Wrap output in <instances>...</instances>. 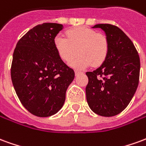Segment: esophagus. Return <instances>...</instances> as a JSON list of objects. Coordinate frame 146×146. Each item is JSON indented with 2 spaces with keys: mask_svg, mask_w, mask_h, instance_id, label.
Wrapping results in <instances>:
<instances>
[{
  "mask_svg": "<svg viewBox=\"0 0 146 146\" xmlns=\"http://www.w3.org/2000/svg\"><path fill=\"white\" fill-rule=\"evenodd\" d=\"M80 73H83V72L79 71V70H76V71H75V74H76V75H78V74H80Z\"/></svg>",
  "mask_w": 146,
  "mask_h": 146,
  "instance_id": "obj_1",
  "label": "esophagus"
}]
</instances>
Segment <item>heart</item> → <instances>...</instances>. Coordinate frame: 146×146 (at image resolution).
I'll use <instances>...</instances> for the list:
<instances>
[{"label": "heart", "instance_id": "obj_1", "mask_svg": "<svg viewBox=\"0 0 146 146\" xmlns=\"http://www.w3.org/2000/svg\"><path fill=\"white\" fill-rule=\"evenodd\" d=\"M66 36L54 37V47L64 61L70 62L80 53L79 57L70 62L76 69H84L93 64L100 66L109 52V41L102 33L87 27H77L66 31Z\"/></svg>", "mask_w": 146, "mask_h": 146}]
</instances>
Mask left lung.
<instances>
[{
    "instance_id": "8db88e82",
    "label": "left lung",
    "mask_w": 146,
    "mask_h": 146,
    "mask_svg": "<svg viewBox=\"0 0 146 146\" xmlns=\"http://www.w3.org/2000/svg\"><path fill=\"white\" fill-rule=\"evenodd\" d=\"M92 28L104 31L109 52L98 69L86 73L87 102L98 115L116 116L128 106L137 90L140 58L134 44L119 28L110 24H97ZM97 76L104 77L100 79Z\"/></svg>"
}]
</instances>
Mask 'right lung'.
Listing matches in <instances>:
<instances>
[{
    "label": "right lung",
    "mask_w": 146,
    "mask_h": 146,
    "mask_svg": "<svg viewBox=\"0 0 146 146\" xmlns=\"http://www.w3.org/2000/svg\"><path fill=\"white\" fill-rule=\"evenodd\" d=\"M62 29L58 23L37 25L15 48L12 84L21 103L36 116H51L62 109L67 88L75 76L54 47V37Z\"/></svg>",
    "instance_id": "right-lung-1"
}]
</instances>
